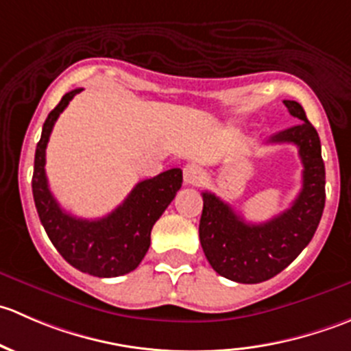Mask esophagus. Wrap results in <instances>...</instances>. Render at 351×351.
I'll list each match as a JSON object with an SVG mask.
<instances>
[{
	"label": "esophagus",
	"instance_id": "34e87169",
	"mask_svg": "<svg viewBox=\"0 0 351 351\" xmlns=\"http://www.w3.org/2000/svg\"><path fill=\"white\" fill-rule=\"evenodd\" d=\"M200 180H202L200 166L190 162V165H186L185 168H183V182H185L186 185H197Z\"/></svg>",
	"mask_w": 351,
	"mask_h": 351
}]
</instances>
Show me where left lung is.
<instances>
[{
  "mask_svg": "<svg viewBox=\"0 0 351 351\" xmlns=\"http://www.w3.org/2000/svg\"><path fill=\"white\" fill-rule=\"evenodd\" d=\"M284 105L299 123L275 134L270 143H292L299 149L302 189L292 205L270 221L251 224L214 193H202V250L219 275L239 284H260L285 270L311 243L323 215L326 173L319 136L297 101Z\"/></svg>",
  "mask_w": 351,
  "mask_h": 351,
  "instance_id": "left-lung-1",
  "label": "left lung"
}]
</instances>
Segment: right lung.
Wrapping results in <instances>:
<instances>
[{
  "label": "right lung",
  "mask_w": 351,
  "mask_h": 351,
  "mask_svg": "<svg viewBox=\"0 0 351 351\" xmlns=\"http://www.w3.org/2000/svg\"><path fill=\"white\" fill-rule=\"evenodd\" d=\"M81 88L69 91L49 113L35 149L32 192L49 239L69 265L93 277L112 278L136 270L151 244V229L182 189V169L173 168L143 180L125 200L101 219H80L67 214L49 190L45 147L58 117Z\"/></svg>",
  "instance_id": "obj_1"
}]
</instances>
